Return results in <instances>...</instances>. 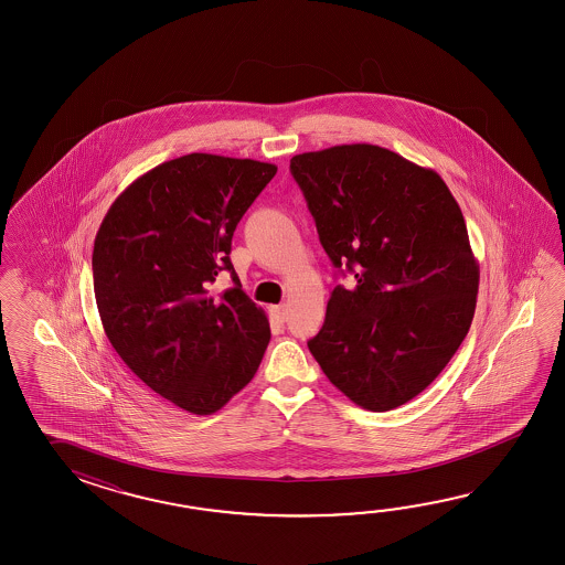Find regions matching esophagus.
<instances>
[{
    "mask_svg": "<svg viewBox=\"0 0 565 565\" xmlns=\"http://www.w3.org/2000/svg\"><path fill=\"white\" fill-rule=\"evenodd\" d=\"M270 312H273V317L277 319L278 323H285V319H287V305H275Z\"/></svg>",
    "mask_w": 565,
    "mask_h": 565,
    "instance_id": "esophagus-1",
    "label": "esophagus"
}]
</instances>
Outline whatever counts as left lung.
<instances>
[{
    "mask_svg": "<svg viewBox=\"0 0 565 565\" xmlns=\"http://www.w3.org/2000/svg\"><path fill=\"white\" fill-rule=\"evenodd\" d=\"M335 268L337 285L309 351L339 392L372 412L433 384L469 333L479 263L455 195L434 169L370 143L290 159Z\"/></svg>",
    "mask_w": 565,
    "mask_h": 565,
    "instance_id": "1",
    "label": "left lung"
}]
</instances>
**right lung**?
<instances>
[{
	"label": "right lung",
	"mask_w": 565,
	"mask_h": 565,
	"mask_svg": "<svg viewBox=\"0 0 565 565\" xmlns=\"http://www.w3.org/2000/svg\"><path fill=\"white\" fill-rule=\"evenodd\" d=\"M277 166L190 153L149 169L108 207L93 250L95 299L110 345L145 385L214 414L258 370L266 312L242 290L232 236ZM233 287L214 298L216 273Z\"/></svg>",
	"instance_id": "obj_1"
}]
</instances>
